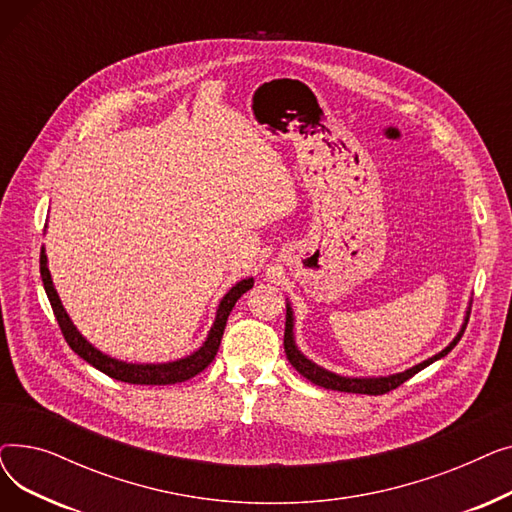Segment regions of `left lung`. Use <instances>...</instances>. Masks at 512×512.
Here are the masks:
<instances>
[{"label": "left lung", "mask_w": 512, "mask_h": 512, "mask_svg": "<svg viewBox=\"0 0 512 512\" xmlns=\"http://www.w3.org/2000/svg\"><path fill=\"white\" fill-rule=\"evenodd\" d=\"M471 305V303H469ZM469 313H471V307H467V313H465V321L463 326L459 330V334H456L452 338V342L442 348L440 353H436L434 357H429L405 371L400 373H392V375H380V378H351V375H340V373H334L326 367H321L317 363H313L311 359H307L297 346V340H294V313H292V307L286 299V328H284V351H286V357L290 361V365L297 369L303 378H307L309 382H313L315 386H321V388H328V390H338V392H355V394H386L394 388H398L400 384H405L409 378H413L415 373H419L421 369H425L427 365H432L434 361L446 357L452 348L456 346V342L461 340V336L465 334V328H467V321H469Z\"/></svg>", "instance_id": "obj_1"}]
</instances>
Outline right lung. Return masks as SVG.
<instances>
[{
	"instance_id": "obj_1",
	"label": "right lung",
	"mask_w": 512,
	"mask_h": 512,
	"mask_svg": "<svg viewBox=\"0 0 512 512\" xmlns=\"http://www.w3.org/2000/svg\"><path fill=\"white\" fill-rule=\"evenodd\" d=\"M41 280L47 292V299L51 303L53 315H56L60 330L68 342V346L72 351L80 357L85 359L89 365H93L95 369L103 371L105 375H110L114 380L120 382H128V384H141V386H166V384H178V382H186L195 378L197 373H201L213 359L218 355V348L224 336V328H226V321L228 315L232 311V307L236 305V301L245 294L249 288H253V278H245L236 282L218 305V311H215V321L213 326L205 338V342L197 348L195 353L186 355L182 359L176 361H168V363H126L120 359H114L110 355L101 353L97 346H93L83 334L76 330V326L72 324L70 315L66 313L60 297H58V290L53 286L51 274H49V267H47V255H45V247H41Z\"/></svg>"
}]
</instances>
